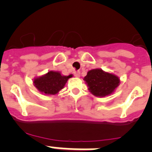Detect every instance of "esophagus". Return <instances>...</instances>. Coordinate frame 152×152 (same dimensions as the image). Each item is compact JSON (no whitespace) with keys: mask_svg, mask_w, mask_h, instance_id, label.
Returning <instances> with one entry per match:
<instances>
[{"mask_svg":"<svg viewBox=\"0 0 152 152\" xmlns=\"http://www.w3.org/2000/svg\"><path fill=\"white\" fill-rule=\"evenodd\" d=\"M74 75H75V76L77 77H80V71L75 72Z\"/></svg>","mask_w":152,"mask_h":152,"instance_id":"1","label":"esophagus"}]
</instances>
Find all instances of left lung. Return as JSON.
I'll use <instances>...</instances> for the list:
<instances>
[{
    "label": "left lung",
    "mask_w": 152,
    "mask_h": 152,
    "mask_svg": "<svg viewBox=\"0 0 152 152\" xmlns=\"http://www.w3.org/2000/svg\"><path fill=\"white\" fill-rule=\"evenodd\" d=\"M83 80L88 91L93 95L100 97L112 94L121 82L118 76L104 72L101 69L89 70Z\"/></svg>",
    "instance_id": "left-lung-1"
}]
</instances>
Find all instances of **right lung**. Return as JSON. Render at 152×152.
Returning a JSON list of instances; mask_svg holds the SVG:
<instances>
[{"mask_svg":"<svg viewBox=\"0 0 152 152\" xmlns=\"http://www.w3.org/2000/svg\"><path fill=\"white\" fill-rule=\"evenodd\" d=\"M72 76V75H62L60 72L49 71L43 75L34 78L33 83L42 94L54 95L64 88L67 80Z\"/></svg>","mask_w":152,"mask_h":152,"instance_id":"right-lung-1","label":"right lung"}]
</instances>
